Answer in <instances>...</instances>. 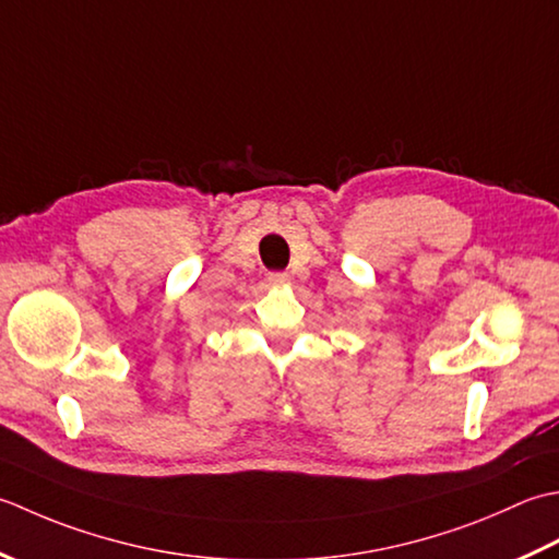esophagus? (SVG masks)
I'll return each mask as SVG.
<instances>
[{
  "label": "esophagus",
  "instance_id": "obj_1",
  "mask_svg": "<svg viewBox=\"0 0 559 559\" xmlns=\"http://www.w3.org/2000/svg\"><path fill=\"white\" fill-rule=\"evenodd\" d=\"M270 284H275V287H284V284H289V275L287 272H275V275H270Z\"/></svg>",
  "mask_w": 559,
  "mask_h": 559
}]
</instances>
